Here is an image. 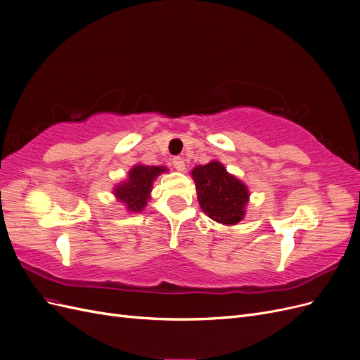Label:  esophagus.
Returning a JSON list of instances; mask_svg holds the SVG:
<instances>
[{
	"mask_svg": "<svg viewBox=\"0 0 360 360\" xmlns=\"http://www.w3.org/2000/svg\"><path fill=\"white\" fill-rule=\"evenodd\" d=\"M172 165H174V168H176L177 171H184V160L181 159V158H174L172 159Z\"/></svg>",
	"mask_w": 360,
	"mask_h": 360,
	"instance_id": "1",
	"label": "esophagus"
}]
</instances>
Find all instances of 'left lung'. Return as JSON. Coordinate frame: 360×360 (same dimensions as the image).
<instances>
[{"instance_id": "1", "label": "left lung", "mask_w": 360, "mask_h": 360, "mask_svg": "<svg viewBox=\"0 0 360 360\" xmlns=\"http://www.w3.org/2000/svg\"><path fill=\"white\" fill-rule=\"evenodd\" d=\"M201 209L213 221L224 225H236L245 216L249 201L246 184L226 172L221 162L212 160L207 165L192 169Z\"/></svg>"}]
</instances>
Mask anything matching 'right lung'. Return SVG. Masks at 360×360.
Listing matches in <instances>:
<instances>
[{"mask_svg": "<svg viewBox=\"0 0 360 360\" xmlns=\"http://www.w3.org/2000/svg\"><path fill=\"white\" fill-rule=\"evenodd\" d=\"M165 167H148L135 165L129 171L126 181L117 184L114 195L118 201H122L127 212L139 213L144 210L147 201L150 200L151 186L159 174L165 172Z\"/></svg>", "mask_w": 360, "mask_h": 360, "instance_id": "right-lung-1", "label": "right lung"}]
</instances>
